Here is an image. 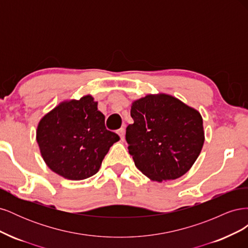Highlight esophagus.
Returning <instances> with one entry per match:
<instances>
[{"instance_id": "obj_1", "label": "esophagus", "mask_w": 248, "mask_h": 248, "mask_svg": "<svg viewBox=\"0 0 248 248\" xmlns=\"http://www.w3.org/2000/svg\"><path fill=\"white\" fill-rule=\"evenodd\" d=\"M118 134L120 136V139H121V140L123 141L125 140V129L124 128H120L118 130Z\"/></svg>"}]
</instances>
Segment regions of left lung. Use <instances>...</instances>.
<instances>
[{
    "label": "left lung",
    "mask_w": 248,
    "mask_h": 248,
    "mask_svg": "<svg viewBox=\"0 0 248 248\" xmlns=\"http://www.w3.org/2000/svg\"><path fill=\"white\" fill-rule=\"evenodd\" d=\"M130 115L133 124L127 126L126 141L136 167L158 182L183 176L204 144L200 112L161 94L134 101Z\"/></svg>",
    "instance_id": "8db88e82"
}]
</instances>
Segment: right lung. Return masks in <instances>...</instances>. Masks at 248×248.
Here are the masks:
<instances>
[{"mask_svg": "<svg viewBox=\"0 0 248 248\" xmlns=\"http://www.w3.org/2000/svg\"><path fill=\"white\" fill-rule=\"evenodd\" d=\"M92 96L63 102L44 116L36 139L47 167L69 180H84L99 170L104 156L120 140L107 129Z\"/></svg>", "mask_w": 248, "mask_h": 248, "instance_id": "add662e5", "label": "right lung"}]
</instances>
